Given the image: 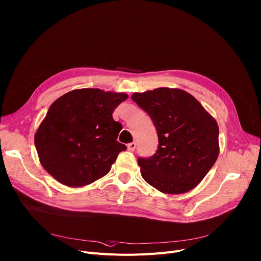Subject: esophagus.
Here are the masks:
<instances>
[{
  "label": "esophagus",
  "mask_w": 261,
  "mask_h": 261,
  "mask_svg": "<svg viewBox=\"0 0 261 261\" xmlns=\"http://www.w3.org/2000/svg\"><path fill=\"white\" fill-rule=\"evenodd\" d=\"M127 147H128V150H129V151H134L135 148H136V143H134V141H133V143L128 144Z\"/></svg>",
  "instance_id": "34e87169"
}]
</instances>
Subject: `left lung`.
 I'll use <instances>...</instances> for the list:
<instances>
[{"mask_svg":"<svg viewBox=\"0 0 261 261\" xmlns=\"http://www.w3.org/2000/svg\"><path fill=\"white\" fill-rule=\"evenodd\" d=\"M131 99L152 118L159 143L153 156L138 158L141 176L163 194L192 191L218 159L217 121L182 89L160 87Z\"/></svg>","mask_w":261,"mask_h":261,"instance_id":"8db88e82","label":"left lung"}]
</instances>
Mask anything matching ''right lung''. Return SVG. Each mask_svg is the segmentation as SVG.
Masks as SVG:
<instances>
[{
  "label": "right lung",
  "instance_id": "1",
  "mask_svg": "<svg viewBox=\"0 0 261 261\" xmlns=\"http://www.w3.org/2000/svg\"><path fill=\"white\" fill-rule=\"evenodd\" d=\"M127 98L126 93L99 88L75 89L58 98L34 136L43 169L69 187L104 177L127 149L116 140L122 125L112 117Z\"/></svg>",
  "mask_w": 261,
  "mask_h": 261
}]
</instances>
